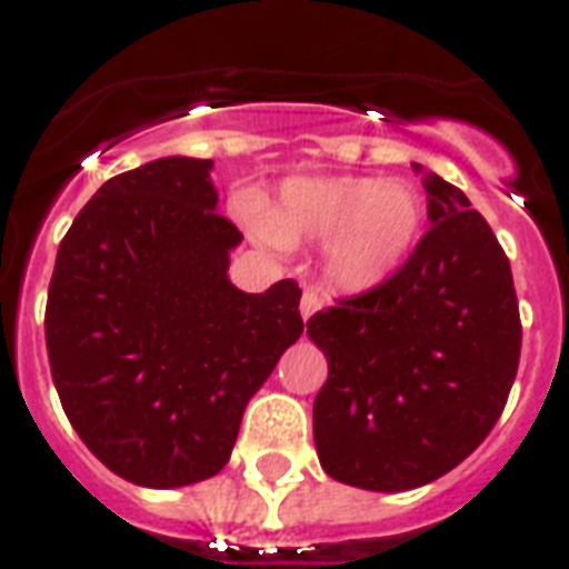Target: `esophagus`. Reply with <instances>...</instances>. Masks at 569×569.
<instances>
[{
  "label": "esophagus",
  "mask_w": 569,
  "mask_h": 569,
  "mask_svg": "<svg viewBox=\"0 0 569 569\" xmlns=\"http://www.w3.org/2000/svg\"><path fill=\"white\" fill-rule=\"evenodd\" d=\"M318 309H320L318 295H315V291H303V298H300V318L309 320Z\"/></svg>",
  "instance_id": "esophagus-1"
}]
</instances>
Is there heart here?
<instances>
[{"mask_svg":"<svg viewBox=\"0 0 569 569\" xmlns=\"http://www.w3.org/2000/svg\"><path fill=\"white\" fill-rule=\"evenodd\" d=\"M251 229L280 249L323 243V278L360 298L401 274L421 240V194L378 177H289L266 214L246 206Z\"/></svg>","mask_w":569,"mask_h":569,"instance_id":"heart-1","label":"heart"}]
</instances>
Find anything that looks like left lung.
I'll return each mask as SVG.
<instances>
[{
    "label": "left lung",
    "instance_id": "left-lung-1",
    "mask_svg": "<svg viewBox=\"0 0 569 569\" xmlns=\"http://www.w3.org/2000/svg\"><path fill=\"white\" fill-rule=\"evenodd\" d=\"M429 231L401 274L315 315L329 378L312 409L335 481L403 492L447 476L490 435L521 355L510 260L461 189L415 162Z\"/></svg>",
    "mask_w": 569,
    "mask_h": 569
}]
</instances>
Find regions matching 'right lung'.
I'll return each instance as SVG.
<instances>
[{
    "label": "right lung",
    "instance_id": "add662e5",
    "mask_svg": "<svg viewBox=\"0 0 569 569\" xmlns=\"http://www.w3.org/2000/svg\"><path fill=\"white\" fill-rule=\"evenodd\" d=\"M211 160L113 177L59 246L46 309L53 387L93 456L174 490L229 463L251 395L303 335L291 280H229L243 234L217 214Z\"/></svg>",
    "mask_w": 569,
    "mask_h": 569
}]
</instances>
